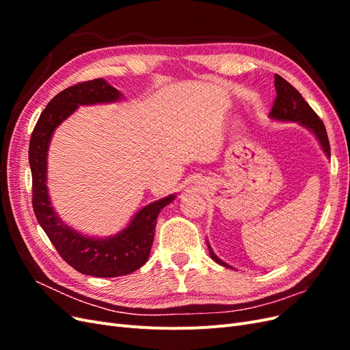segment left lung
Listing matches in <instances>:
<instances>
[{"label":"left lung","instance_id":"1","mask_svg":"<svg viewBox=\"0 0 350 350\" xmlns=\"http://www.w3.org/2000/svg\"><path fill=\"white\" fill-rule=\"evenodd\" d=\"M274 88H276L278 96L274 99L273 108L270 112L271 118L279 120V121H296L301 125L306 126V129H310L317 135V139H319L324 153L330 157V143H328L325 126L320 120V116L317 115L310 105L305 102L302 94L296 90L289 81H286L283 77H280L279 74L274 76ZM207 247H208L211 258H213L217 264H220V266L232 269L229 264L217 258L213 250H211V247L208 245V242H207Z\"/></svg>","mask_w":350,"mask_h":350}]
</instances>
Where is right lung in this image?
Returning a JSON list of instances; mask_svg holds the SVG:
<instances>
[{
	"instance_id": "1",
	"label": "right lung",
	"mask_w": 350,
	"mask_h": 350,
	"mask_svg": "<svg viewBox=\"0 0 350 350\" xmlns=\"http://www.w3.org/2000/svg\"><path fill=\"white\" fill-rule=\"evenodd\" d=\"M121 93L103 79L77 83L59 92L42 111L29 144L31 171V204L35 216L49 241L70 266L94 278L125 276L149 260L156 219L161 210L175 198L167 196L143 207L131 224L111 238H89L62 221L51 206L46 189V154L57 126L79 108V105L115 102Z\"/></svg>"
}]
</instances>
